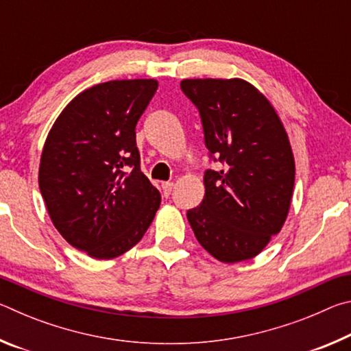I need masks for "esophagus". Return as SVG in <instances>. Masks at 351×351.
Instances as JSON below:
<instances>
[{
    "mask_svg": "<svg viewBox=\"0 0 351 351\" xmlns=\"http://www.w3.org/2000/svg\"><path fill=\"white\" fill-rule=\"evenodd\" d=\"M171 190H173V182H162V192L165 197H169L171 193Z\"/></svg>",
    "mask_w": 351,
    "mask_h": 351,
    "instance_id": "1",
    "label": "esophagus"
}]
</instances>
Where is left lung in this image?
<instances>
[{
    "mask_svg": "<svg viewBox=\"0 0 351 351\" xmlns=\"http://www.w3.org/2000/svg\"><path fill=\"white\" fill-rule=\"evenodd\" d=\"M199 111L206 147L224 164L207 170L201 204L187 212L212 257L239 263L258 255L287 221L295 164L274 106L243 79H184Z\"/></svg>",
    "mask_w": 351,
    "mask_h": 351,
    "instance_id": "1",
    "label": "left lung"
}]
</instances>
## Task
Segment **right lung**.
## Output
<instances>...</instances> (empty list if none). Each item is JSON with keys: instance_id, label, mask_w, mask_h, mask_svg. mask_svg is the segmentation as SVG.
Listing matches in <instances>:
<instances>
[{"instance_id": "obj_1", "label": "right lung", "mask_w": 351, "mask_h": 351, "mask_svg": "<svg viewBox=\"0 0 351 351\" xmlns=\"http://www.w3.org/2000/svg\"><path fill=\"white\" fill-rule=\"evenodd\" d=\"M158 80L99 83L71 100L47 133L38 186L52 224L91 258H116L144 237L161 204L139 167L136 123Z\"/></svg>"}]
</instances>
